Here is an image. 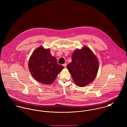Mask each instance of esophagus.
<instances>
[{
	"label": "esophagus",
	"instance_id": "obj_1",
	"mask_svg": "<svg viewBox=\"0 0 127 127\" xmlns=\"http://www.w3.org/2000/svg\"><path fill=\"white\" fill-rule=\"evenodd\" d=\"M67 63H65V64H64L63 65V66L65 68H66V67H67Z\"/></svg>",
	"mask_w": 127,
	"mask_h": 127
}]
</instances>
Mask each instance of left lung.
I'll use <instances>...</instances> for the list:
<instances>
[{
	"instance_id": "obj_1",
	"label": "left lung",
	"mask_w": 127,
	"mask_h": 127,
	"mask_svg": "<svg viewBox=\"0 0 127 127\" xmlns=\"http://www.w3.org/2000/svg\"><path fill=\"white\" fill-rule=\"evenodd\" d=\"M72 62L67 68L78 86L83 87L92 83L97 76L99 61L88 47L76 49L72 54Z\"/></svg>"
}]
</instances>
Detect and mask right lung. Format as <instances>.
<instances>
[{
  "instance_id": "right-lung-1",
  "label": "right lung",
  "mask_w": 127,
  "mask_h": 127,
  "mask_svg": "<svg viewBox=\"0 0 127 127\" xmlns=\"http://www.w3.org/2000/svg\"><path fill=\"white\" fill-rule=\"evenodd\" d=\"M28 68L36 81L44 84H51L64 67L57 64L56 59L51 55L49 49L39 47L31 55Z\"/></svg>"
}]
</instances>
